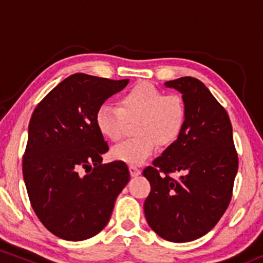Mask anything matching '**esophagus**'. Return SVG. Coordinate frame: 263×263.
<instances>
[{"label": "esophagus", "instance_id": "esophagus-1", "mask_svg": "<svg viewBox=\"0 0 263 263\" xmlns=\"http://www.w3.org/2000/svg\"><path fill=\"white\" fill-rule=\"evenodd\" d=\"M129 173H131L132 177H138L141 174V170H138L135 165H131V167H129Z\"/></svg>", "mask_w": 263, "mask_h": 263}]
</instances>
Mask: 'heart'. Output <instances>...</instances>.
Masks as SVG:
<instances>
[{
	"label": "heart",
	"mask_w": 263,
	"mask_h": 263,
	"mask_svg": "<svg viewBox=\"0 0 263 263\" xmlns=\"http://www.w3.org/2000/svg\"><path fill=\"white\" fill-rule=\"evenodd\" d=\"M188 117L185 102L178 95H165L153 84H137L120 99V108L104 104L95 121L105 137L117 141L125 134L126 122H136L138 137L123 141L112 148L116 161L140 165L155 153L157 143L170 146L182 135Z\"/></svg>",
	"instance_id": "heart-1"
}]
</instances>
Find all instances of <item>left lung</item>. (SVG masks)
I'll list each match as a JSON object with an SVG mask.
<instances>
[{
    "mask_svg": "<svg viewBox=\"0 0 263 263\" xmlns=\"http://www.w3.org/2000/svg\"><path fill=\"white\" fill-rule=\"evenodd\" d=\"M182 93L188 117L182 135L147 167L151 184L144 200L149 228L172 242H189L208 234L231 200L238 161L225 108L200 80L165 81ZM182 173L173 180L168 173Z\"/></svg>",
    "mask_w": 263,
    "mask_h": 263,
    "instance_id": "8db88e82",
    "label": "left lung"
}]
</instances>
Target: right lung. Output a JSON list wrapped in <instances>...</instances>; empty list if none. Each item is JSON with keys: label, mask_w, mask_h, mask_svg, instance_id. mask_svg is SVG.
I'll return each mask as SVG.
<instances>
[{"label": "right lung", "mask_w": 263, "mask_h": 263, "mask_svg": "<svg viewBox=\"0 0 263 263\" xmlns=\"http://www.w3.org/2000/svg\"><path fill=\"white\" fill-rule=\"evenodd\" d=\"M128 81L73 74L32 115L23 157L27 193L42 224L63 240L99 234L128 183L126 163L101 164L108 146L95 121L98 108Z\"/></svg>", "instance_id": "obj_1"}]
</instances>
